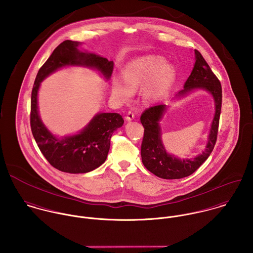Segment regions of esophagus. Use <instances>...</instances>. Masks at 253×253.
Returning a JSON list of instances; mask_svg holds the SVG:
<instances>
[{
	"label": "esophagus",
	"mask_w": 253,
	"mask_h": 253,
	"mask_svg": "<svg viewBox=\"0 0 253 253\" xmlns=\"http://www.w3.org/2000/svg\"><path fill=\"white\" fill-rule=\"evenodd\" d=\"M134 119V114H133V112L132 111H128L127 112V114H126V121H131V120H133Z\"/></svg>",
	"instance_id": "1"
}]
</instances>
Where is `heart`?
Listing matches in <instances>:
<instances>
[{"instance_id": "obj_1", "label": "heart", "mask_w": 253, "mask_h": 253, "mask_svg": "<svg viewBox=\"0 0 253 253\" xmlns=\"http://www.w3.org/2000/svg\"><path fill=\"white\" fill-rule=\"evenodd\" d=\"M123 78L115 77L112 81L113 93L126 101L133 95L134 89L141 87V98L145 103H155L163 99L172 88L176 71L165 58L146 55L127 63L123 70Z\"/></svg>"}]
</instances>
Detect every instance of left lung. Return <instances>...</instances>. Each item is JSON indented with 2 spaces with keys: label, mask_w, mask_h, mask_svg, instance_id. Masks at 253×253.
I'll return each mask as SVG.
<instances>
[{
  "label": "left lung",
  "mask_w": 253,
  "mask_h": 253,
  "mask_svg": "<svg viewBox=\"0 0 253 253\" xmlns=\"http://www.w3.org/2000/svg\"><path fill=\"white\" fill-rule=\"evenodd\" d=\"M195 64L193 70L176 96H184L193 89H204L212 94L215 101V116L211 125L205 150L193 159H179L166 152L161 139L159 122L166 111V105H157L145 110L140 122L144 127L141 143V159L144 167L155 175L165 179H176L190 175L210 156L217 140L222 107V86L202 55L194 50Z\"/></svg>",
  "instance_id": "8db88e82"
}]
</instances>
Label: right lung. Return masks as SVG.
Masks as SVG:
<instances>
[{
    "mask_svg": "<svg viewBox=\"0 0 253 253\" xmlns=\"http://www.w3.org/2000/svg\"><path fill=\"white\" fill-rule=\"evenodd\" d=\"M78 41L61 43L40 68L31 92L30 126L33 137L47 161L59 170L84 173L101 166L107 159L113 132L124 125L118 113L97 114L76 135L59 139L43 125L37 106V94L41 82L60 68L84 66L96 69L107 80L112 76L114 63L98 55L82 52Z\"/></svg>",
    "mask_w": 253,
    "mask_h": 253,
    "instance_id": "add662e5",
    "label": "right lung"
}]
</instances>
